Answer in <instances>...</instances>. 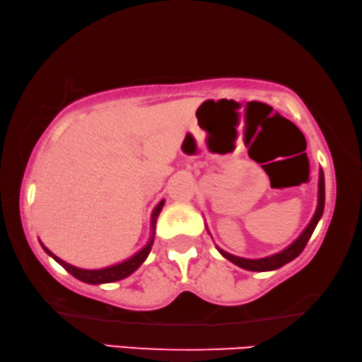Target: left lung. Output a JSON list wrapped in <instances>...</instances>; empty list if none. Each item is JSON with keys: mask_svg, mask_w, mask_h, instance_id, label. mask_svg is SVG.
Listing matches in <instances>:
<instances>
[{"mask_svg": "<svg viewBox=\"0 0 362 362\" xmlns=\"http://www.w3.org/2000/svg\"><path fill=\"white\" fill-rule=\"evenodd\" d=\"M324 205H325V185H324V173L322 170H319V182H317V206H316V211L315 215H313L311 221L308 223V226L303 229V233H301L297 239H295L292 244L288 247L284 248L279 253H274V255H269V257H264V258H242V257H235V255H230L228 252H224L223 248L216 247L218 252H220L224 258L229 259L230 263H234L239 266L242 269H247V271H258V272H263V271H274V269H279L282 268L284 264H287L292 262L298 257V255L303 252L305 245L308 244V240H310L311 234L315 233V229L317 226L319 220L322 218V213H324ZM209 230V229H206Z\"/></svg>", "mask_w": 362, "mask_h": 362, "instance_id": "8db88e82", "label": "left lung"}]
</instances>
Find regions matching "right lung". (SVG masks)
I'll return each instance as SVG.
<instances>
[{"label": "right lung", "mask_w": 362, "mask_h": 362, "mask_svg": "<svg viewBox=\"0 0 362 362\" xmlns=\"http://www.w3.org/2000/svg\"><path fill=\"white\" fill-rule=\"evenodd\" d=\"M163 205H165V200H160V202L156 205V209L152 210V215H151V237H149V240H147V244L142 247L139 252H136L133 257L123 259V262H120V263H115L112 266H105V268H100V269L76 268V266L64 262V259L56 257V255L52 253L49 248L45 247V244L41 240H40V244H41V247H43V250L47 255H49L51 258H54L64 269H67L70 274L76 277V279L81 281V282L98 286V284H109V282L122 281V279H125V277H128L129 274H133V272L138 269L142 263L146 262V258L149 257V253L152 250V244H153V237H156V223H157V218L160 215V211H162V209H163Z\"/></svg>", "instance_id": "1"}]
</instances>
